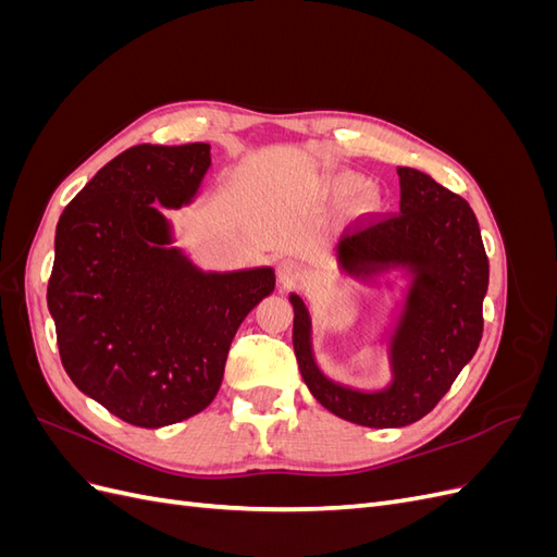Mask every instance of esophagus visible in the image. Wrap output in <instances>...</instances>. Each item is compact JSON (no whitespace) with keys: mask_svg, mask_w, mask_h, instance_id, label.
<instances>
[{"mask_svg":"<svg viewBox=\"0 0 557 557\" xmlns=\"http://www.w3.org/2000/svg\"><path fill=\"white\" fill-rule=\"evenodd\" d=\"M301 276H305V269H301L299 262H295V260H283V262L278 264V281H281L283 288H290V285L299 283Z\"/></svg>","mask_w":557,"mask_h":557,"instance_id":"esophagus-1","label":"esophagus"}]
</instances>
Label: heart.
Returning <instances> with one entry per match:
<instances>
[{
    "mask_svg": "<svg viewBox=\"0 0 557 557\" xmlns=\"http://www.w3.org/2000/svg\"><path fill=\"white\" fill-rule=\"evenodd\" d=\"M360 185H362V178H360L358 174H339V176L332 178V190H334L336 195H342V197L358 193ZM379 207H381V199H379L376 190L367 188V190L360 195V209H362V211H376Z\"/></svg>",
    "mask_w": 557,
    "mask_h": 557,
    "instance_id": "b5f03b06",
    "label": "heart"
}]
</instances>
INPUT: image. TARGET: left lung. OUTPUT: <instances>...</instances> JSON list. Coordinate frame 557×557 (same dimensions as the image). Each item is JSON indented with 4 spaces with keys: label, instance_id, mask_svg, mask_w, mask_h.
<instances>
[{
    "label": "left lung",
    "instance_id": "8db88e82",
    "mask_svg": "<svg viewBox=\"0 0 557 557\" xmlns=\"http://www.w3.org/2000/svg\"><path fill=\"white\" fill-rule=\"evenodd\" d=\"M397 174L399 213L362 225L339 248L348 274L369 276L397 264L416 272L391 342V387L358 393L325 379L311 352L307 305L290 295L293 346L311 395L334 416L364 428L411 425L440 404L479 348L491 276L479 221L467 199L411 166H399Z\"/></svg>",
    "mask_w": 557,
    "mask_h": 557
}]
</instances>
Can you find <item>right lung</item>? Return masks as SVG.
<instances>
[{
    "mask_svg": "<svg viewBox=\"0 0 557 557\" xmlns=\"http://www.w3.org/2000/svg\"><path fill=\"white\" fill-rule=\"evenodd\" d=\"M209 144L132 146L60 215L48 311L66 374L113 416L164 428L205 411L242 320L274 269L201 274L170 244L158 207L188 205Z\"/></svg>",
    "mask_w": 557,
    "mask_h": 557,
    "instance_id": "1",
    "label": "right lung"
}]
</instances>
